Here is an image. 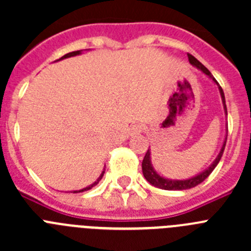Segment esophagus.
<instances>
[{
    "label": "esophagus",
    "mask_w": 251,
    "mask_h": 251,
    "mask_svg": "<svg viewBox=\"0 0 251 251\" xmlns=\"http://www.w3.org/2000/svg\"><path fill=\"white\" fill-rule=\"evenodd\" d=\"M143 130H145V126H143V124H134V126L130 128V134H132V136H137V134L142 133Z\"/></svg>",
    "instance_id": "obj_1"
}]
</instances>
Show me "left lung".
Here are the masks:
<instances>
[{
  "label": "left lung",
  "mask_w": 251,
  "mask_h": 251,
  "mask_svg": "<svg viewBox=\"0 0 251 251\" xmlns=\"http://www.w3.org/2000/svg\"><path fill=\"white\" fill-rule=\"evenodd\" d=\"M188 61H190V64H191V65H194L195 68L200 69L203 74L207 75V76L210 77L212 81H214V83L217 84V86H219V92H220V95H221V100H223L225 115L227 117V110H226V104H225V95H224L223 89H221V86L219 85V83L216 81V79L212 76L211 73L208 72L207 69H206L205 66H203L202 64H201L200 61L196 59V57H194L192 55H188ZM226 137H227V124H226ZM226 137H225V141H224L223 146H221L220 152H219V154H217V157L214 159V162H212L211 165L208 166L206 170H203L202 172H200V174L195 175V176L190 177V178H186V179L166 178V177H163V176H161L159 174H157V171L154 170L152 166V161H151V150L148 148L145 158H143V162H142V171H143V176H145V178L147 179L151 185L154 186V187L162 188V190H171V191L188 190V188H192V187H195V186L200 185L202 181H205V179L210 176V174H211L212 171L215 170V167L217 166V163L220 162L221 156H223V153H224V150H225Z\"/></svg>",
  "instance_id": "8db88e82"
}]
</instances>
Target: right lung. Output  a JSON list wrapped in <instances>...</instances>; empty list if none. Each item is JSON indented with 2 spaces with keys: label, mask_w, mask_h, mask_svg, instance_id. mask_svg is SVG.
Listing matches in <instances>:
<instances>
[{
  "label": "right lung",
  "mask_w": 251,
  "mask_h": 251,
  "mask_svg": "<svg viewBox=\"0 0 251 251\" xmlns=\"http://www.w3.org/2000/svg\"><path fill=\"white\" fill-rule=\"evenodd\" d=\"M81 54V50H77V51H73V52H69V54H66V55H64L63 57H60L59 60H63V59H68V57H72V56H76V55H80ZM59 60H57V61H59ZM104 172H105V170H103V172H101L100 174V176L98 177V179H97V181H95V182H93L92 185H89V186H86V187H84V188H81V190H77V191H73L74 192V194H77V192H84V191H88V190H90V188L92 187H94L95 185H98L99 183V181H100L101 178H103V176H104Z\"/></svg>",
  "instance_id": "1"
}]
</instances>
